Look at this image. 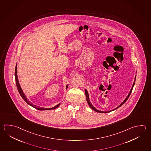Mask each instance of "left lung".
I'll use <instances>...</instances> for the list:
<instances>
[{
	"label": "left lung",
	"instance_id": "obj_1",
	"mask_svg": "<svg viewBox=\"0 0 151 151\" xmlns=\"http://www.w3.org/2000/svg\"><path fill=\"white\" fill-rule=\"evenodd\" d=\"M136 75L135 76V77H134V83H133V85H132V88H131V90H130V91L129 92V93L128 94V96L126 97V98H125L124 100L123 101L122 103H121L120 105H119V106H117L116 108H115L114 109H113V110H111V111H99V110H97L96 108H95L93 107V106L92 105V104L90 103V99H89V96H88V91L87 90L85 89V93H86V100H87V102L88 103V105L90 107V108L92 109H93V111H97V112H98V113H109V112H111V111H113L114 110H115V109H117V108H119V107H121V106L123 105L124 103L127 101V100L128 99V98H129V97L130 96V95L131 93V92H132V89H133V88H134V83H135V81H136Z\"/></svg>",
	"mask_w": 151,
	"mask_h": 151
}]
</instances>
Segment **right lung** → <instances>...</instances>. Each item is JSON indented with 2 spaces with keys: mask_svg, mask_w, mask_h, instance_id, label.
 <instances>
[{
  "mask_svg": "<svg viewBox=\"0 0 151 151\" xmlns=\"http://www.w3.org/2000/svg\"><path fill=\"white\" fill-rule=\"evenodd\" d=\"M15 82H16V84H17V90L20 93V96H21V97L23 98V100L26 101V103H27L29 105L31 106L32 107H34L35 108L37 109L38 110H40V111H45V110H51V109H54L55 108H57V107H58L59 105H60V104H59L58 105H57V106H54L52 108H40V106H38L35 105H34L32 103H31L29 100H28L27 98L26 97V96L24 93H23V91L22 90V88L20 86V84L19 82V80H18V78H17V64H16V66H15ZM68 85H67L66 86V89L68 88Z\"/></svg>",
  "mask_w": 151,
  "mask_h": 151,
  "instance_id": "1",
  "label": "right lung"
}]
</instances>
